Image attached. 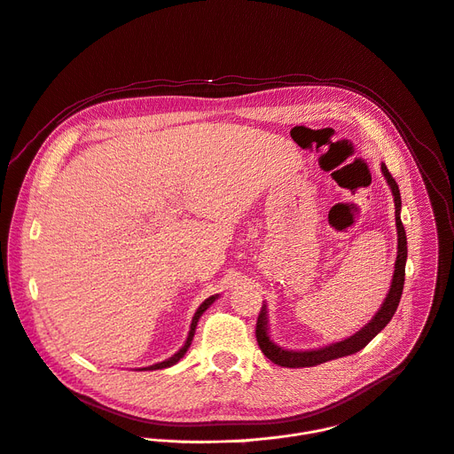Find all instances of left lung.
I'll return each instance as SVG.
<instances>
[{"label": "left lung", "instance_id": "obj_1", "mask_svg": "<svg viewBox=\"0 0 454 454\" xmlns=\"http://www.w3.org/2000/svg\"><path fill=\"white\" fill-rule=\"evenodd\" d=\"M382 172L384 177L387 179L391 192L395 195V219H396V231H398V255H396V262H395V275H393V282H391V290L386 297V302L382 304V308L379 309V313L371 318V322L367 325H364L358 333H355L353 337L325 346L320 349H311V351H287L278 348L277 344H273L268 337V327H266V306L261 308V313L257 317V325H255V337L259 342L261 351L266 355V358H270L273 364L277 365H284V367H311L327 360H335L340 356H348L353 355L360 349H364L371 340H373L382 329L389 324V320L393 318L400 297H402V290H403V280H405V259H407V239H405V230L403 224L400 221V208H402V199H400V190L396 181L393 179V176L389 174L386 164H382Z\"/></svg>", "mask_w": 454, "mask_h": 454}]
</instances>
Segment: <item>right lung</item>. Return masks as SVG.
Listing matches in <instances>:
<instances>
[{"label": "right lung", "mask_w": 454, "mask_h": 454, "mask_svg": "<svg viewBox=\"0 0 454 454\" xmlns=\"http://www.w3.org/2000/svg\"><path fill=\"white\" fill-rule=\"evenodd\" d=\"M217 299V295L215 297H210V299H206L200 306H199V309L195 311V315H193V320H192V325H190V333H188V339H186V342H184V346L172 356V358H168V360H164V362H159V364H155V365H150V367H145V369H164V367H170V365H174V364H177L183 356H184V353L188 351V348H190V344H192V340H193V333H195V325H197V322H199V318H200V315L208 309L212 304H214V301Z\"/></svg>", "instance_id": "1"}]
</instances>
